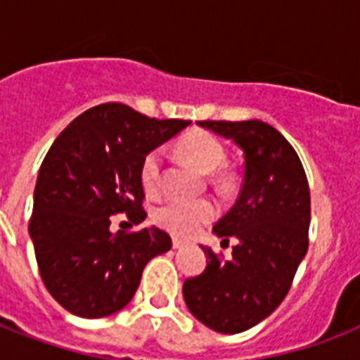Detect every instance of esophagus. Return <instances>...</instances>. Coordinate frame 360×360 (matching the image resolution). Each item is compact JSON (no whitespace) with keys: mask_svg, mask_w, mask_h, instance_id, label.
<instances>
[{"mask_svg":"<svg viewBox=\"0 0 360 360\" xmlns=\"http://www.w3.org/2000/svg\"><path fill=\"white\" fill-rule=\"evenodd\" d=\"M172 245H174V248H175V250H177V248H183V246H185L186 243L183 239H177V237H174V240H172Z\"/></svg>","mask_w":360,"mask_h":360,"instance_id":"1","label":"esophagus"}]
</instances>
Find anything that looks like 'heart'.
Segmentation results:
<instances>
[{
    "instance_id": "b5f03b06",
    "label": "heart",
    "mask_w": 360,
    "mask_h": 360,
    "mask_svg": "<svg viewBox=\"0 0 360 360\" xmlns=\"http://www.w3.org/2000/svg\"><path fill=\"white\" fill-rule=\"evenodd\" d=\"M177 151L186 162L205 174L220 168L226 160V149L213 134L205 130H194L177 143ZM140 181L147 196H158L162 191V153L153 149L143 157L140 166ZM217 217V205L211 200L196 202H168L153 213V220L172 236L188 237L196 233L203 224Z\"/></svg>"
}]
</instances>
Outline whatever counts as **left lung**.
Listing matches in <instances>:
<instances>
[{
    "label": "left lung",
    "instance_id": "left-lung-1",
    "mask_svg": "<svg viewBox=\"0 0 360 360\" xmlns=\"http://www.w3.org/2000/svg\"><path fill=\"white\" fill-rule=\"evenodd\" d=\"M243 149L245 181L236 205L214 224L231 259L203 246L207 267L183 284L188 310L209 329L237 335L278 308L308 250L310 188L301 158L263 121H198Z\"/></svg>",
    "mask_w": 360,
    "mask_h": 360
}]
</instances>
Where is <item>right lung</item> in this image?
<instances>
[{
  "label": "right lung",
  "mask_w": 360,
  "mask_h": 360,
  "mask_svg": "<svg viewBox=\"0 0 360 360\" xmlns=\"http://www.w3.org/2000/svg\"><path fill=\"white\" fill-rule=\"evenodd\" d=\"M191 121L155 120L127 104L86 110L48 149L37 177L30 236L41 278L56 301L80 318L127 307L151 257L172 248L166 231L112 233L114 214L141 224V160Z\"/></svg>",
  "instance_id": "right-lung-1"
}]
</instances>
